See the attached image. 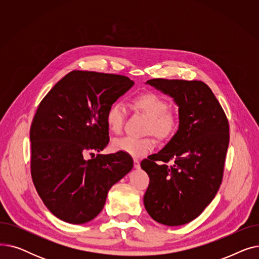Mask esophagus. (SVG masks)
<instances>
[{"label": "esophagus", "mask_w": 259, "mask_h": 259, "mask_svg": "<svg viewBox=\"0 0 259 259\" xmlns=\"http://www.w3.org/2000/svg\"><path fill=\"white\" fill-rule=\"evenodd\" d=\"M133 162H134V168L135 169H140L141 168V162H140L139 159H134Z\"/></svg>", "instance_id": "obj_1"}]
</instances>
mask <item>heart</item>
<instances>
[{"label": "heart", "instance_id": "1", "mask_svg": "<svg viewBox=\"0 0 259 259\" xmlns=\"http://www.w3.org/2000/svg\"><path fill=\"white\" fill-rule=\"evenodd\" d=\"M133 107L148 117L146 132L152 133L161 141L171 139L178 131L179 118L172 111L168 110V102L161 95L146 91L135 95L132 100ZM125 117V107L116 102L109 107L106 114V124L109 131L119 133ZM111 148L114 152H122L128 155L140 157L154 148L152 138H131L116 139L112 142Z\"/></svg>", "mask_w": 259, "mask_h": 259}]
</instances>
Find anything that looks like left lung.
<instances>
[{
  "instance_id": "left-lung-1",
  "label": "left lung",
  "mask_w": 259,
  "mask_h": 259,
  "mask_svg": "<svg viewBox=\"0 0 259 259\" xmlns=\"http://www.w3.org/2000/svg\"><path fill=\"white\" fill-rule=\"evenodd\" d=\"M146 84L173 99L179 107V129L159 152L141 162L150 179L144 205L155 222L182 226L200 215L219 191L229 122L203 81L153 78Z\"/></svg>"
}]
</instances>
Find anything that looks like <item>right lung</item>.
Wrapping results in <instances>:
<instances>
[{
	"mask_svg": "<svg viewBox=\"0 0 259 259\" xmlns=\"http://www.w3.org/2000/svg\"><path fill=\"white\" fill-rule=\"evenodd\" d=\"M133 85L124 75L74 70L40 102L30 128L31 176L44 205L61 221H92L110 188L132 170L126 153L86 155L106 148L108 109Z\"/></svg>",
	"mask_w": 259,
	"mask_h": 259,
	"instance_id": "obj_1",
	"label": "right lung"
}]
</instances>
